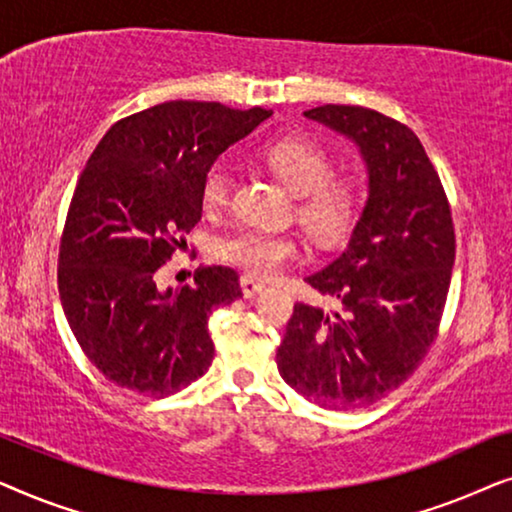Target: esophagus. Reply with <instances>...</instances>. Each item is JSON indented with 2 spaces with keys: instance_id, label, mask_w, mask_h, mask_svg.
<instances>
[{
  "instance_id": "1",
  "label": "esophagus",
  "mask_w": 512,
  "mask_h": 512,
  "mask_svg": "<svg viewBox=\"0 0 512 512\" xmlns=\"http://www.w3.org/2000/svg\"><path fill=\"white\" fill-rule=\"evenodd\" d=\"M240 289L244 293V298H254V296H258V293L265 289V284H261L254 277L244 275V277H240Z\"/></svg>"
}]
</instances>
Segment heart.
Segmentation results:
<instances>
[{
  "label": "heart",
  "mask_w": 512,
  "mask_h": 512,
  "mask_svg": "<svg viewBox=\"0 0 512 512\" xmlns=\"http://www.w3.org/2000/svg\"><path fill=\"white\" fill-rule=\"evenodd\" d=\"M261 160L282 184L296 193V219L319 244H338L352 233L361 212V186L352 177H340L324 146L307 137H279L261 149ZM233 174L228 163L216 160L202 177L200 195L207 212L228 207ZM223 261L249 275L270 279L303 256V242L293 233L242 230L221 244Z\"/></svg>",
  "instance_id": "heart-1"
}]
</instances>
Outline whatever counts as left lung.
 Wrapping results in <instances>:
<instances>
[{
  "mask_svg": "<svg viewBox=\"0 0 512 512\" xmlns=\"http://www.w3.org/2000/svg\"><path fill=\"white\" fill-rule=\"evenodd\" d=\"M305 116L359 144L368 202L345 254L307 277L340 310L293 305L277 368L307 401L354 410L401 387L429 354L457 237L436 167L408 125L347 104H324Z\"/></svg>",
  "mask_w": 512,
  "mask_h": 512,
  "instance_id": "left-lung-1",
  "label": "left lung"
}]
</instances>
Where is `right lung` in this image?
I'll return each instance as SVG.
<instances>
[{
    "label": "right lung",
    "mask_w": 512,
    "mask_h": 512,
    "mask_svg": "<svg viewBox=\"0 0 512 512\" xmlns=\"http://www.w3.org/2000/svg\"><path fill=\"white\" fill-rule=\"evenodd\" d=\"M272 114L174 100L125 116L90 153L60 237L58 291L76 342L118 387L170 396L207 373V317L242 296L237 272L202 265L158 289L160 265L202 216V177Z\"/></svg>",
    "instance_id": "add662e5"
}]
</instances>
